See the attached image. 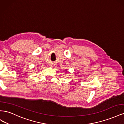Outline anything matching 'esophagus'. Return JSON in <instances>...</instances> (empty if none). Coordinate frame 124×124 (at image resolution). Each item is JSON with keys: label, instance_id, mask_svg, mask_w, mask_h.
Masks as SVG:
<instances>
[{"label": "esophagus", "instance_id": "obj_1", "mask_svg": "<svg viewBox=\"0 0 124 124\" xmlns=\"http://www.w3.org/2000/svg\"><path fill=\"white\" fill-rule=\"evenodd\" d=\"M50 66H51V67H53V65H50Z\"/></svg>", "mask_w": 124, "mask_h": 124}]
</instances>
